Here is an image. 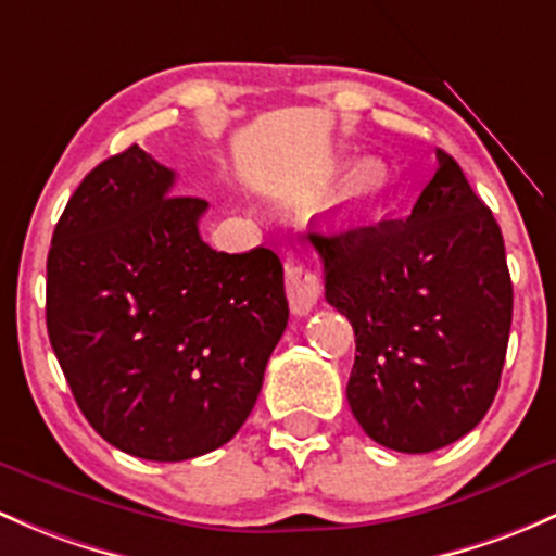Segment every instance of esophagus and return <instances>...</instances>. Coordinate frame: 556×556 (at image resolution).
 <instances>
[{"instance_id":"esophagus-1","label":"esophagus","mask_w":556,"mask_h":556,"mask_svg":"<svg viewBox=\"0 0 556 556\" xmlns=\"http://www.w3.org/2000/svg\"><path fill=\"white\" fill-rule=\"evenodd\" d=\"M285 288H288L290 308L295 314H308L319 301V277L301 255L285 261Z\"/></svg>"}]
</instances>
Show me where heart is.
Masks as SVG:
<instances>
[{
  "mask_svg": "<svg viewBox=\"0 0 556 556\" xmlns=\"http://www.w3.org/2000/svg\"><path fill=\"white\" fill-rule=\"evenodd\" d=\"M386 189V170L378 162H359L346 175L341 186V204L349 210H362L372 204Z\"/></svg>",
  "mask_w": 556,
  "mask_h": 556,
  "instance_id": "obj_1",
  "label": "heart"
}]
</instances>
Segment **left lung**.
<instances>
[{
  "label": "left lung",
  "instance_id": "8db88e82",
  "mask_svg": "<svg viewBox=\"0 0 556 556\" xmlns=\"http://www.w3.org/2000/svg\"><path fill=\"white\" fill-rule=\"evenodd\" d=\"M437 162L407 218L308 233L327 303L354 327L349 407L396 453L469 434L493 405L509 346L504 237L458 162L442 149Z\"/></svg>",
  "mask_w": 556,
  "mask_h": 556
}]
</instances>
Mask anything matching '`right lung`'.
Listing matches in <instances>:
<instances>
[{
  "mask_svg": "<svg viewBox=\"0 0 556 556\" xmlns=\"http://www.w3.org/2000/svg\"><path fill=\"white\" fill-rule=\"evenodd\" d=\"M130 146L85 175L47 255V332L79 410L122 453L186 460L226 445L288 327L268 248L218 253L207 202Z\"/></svg>",
  "mask_w": 556,
  "mask_h": 556,
  "instance_id": "obj_1",
  "label": "right lung"
}]
</instances>
